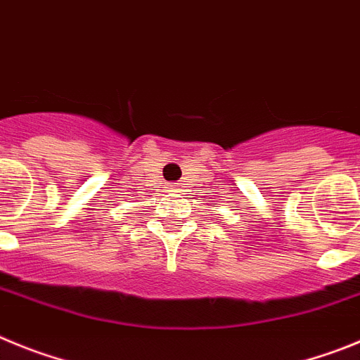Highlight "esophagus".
Wrapping results in <instances>:
<instances>
[{
    "mask_svg": "<svg viewBox=\"0 0 360 360\" xmlns=\"http://www.w3.org/2000/svg\"><path fill=\"white\" fill-rule=\"evenodd\" d=\"M174 190H179V188H174Z\"/></svg>",
    "mask_w": 360,
    "mask_h": 360,
    "instance_id": "esophagus-1",
    "label": "esophagus"
}]
</instances>
